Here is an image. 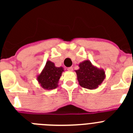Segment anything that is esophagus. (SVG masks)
I'll use <instances>...</instances> for the list:
<instances>
[{
  "instance_id": "esophagus-1",
  "label": "esophagus",
  "mask_w": 133,
  "mask_h": 133,
  "mask_svg": "<svg viewBox=\"0 0 133 133\" xmlns=\"http://www.w3.org/2000/svg\"><path fill=\"white\" fill-rule=\"evenodd\" d=\"M67 70H69V71H72V70H73V68H72V66H70V67H69V68H68Z\"/></svg>"
}]
</instances>
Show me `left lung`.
<instances>
[{
	"label": "left lung",
	"instance_id": "left-lung-1",
	"mask_svg": "<svg viewBox=\"0 0 133 133\" xmlns=\"http://www.w3.org/2000/svg\"><path fill=\"white\" fill-rule=\"evenodd\" d=\"M79 69L75 70L78 84L85 89H96L103 83L106 77L104 69L93 65L89 60H85L78 64Z\"/></svg>",
	"mask_w": 133,
	"mask_h": 133
}]
</instances>
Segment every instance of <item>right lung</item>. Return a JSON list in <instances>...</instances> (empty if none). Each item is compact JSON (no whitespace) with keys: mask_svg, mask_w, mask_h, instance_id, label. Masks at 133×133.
I'll list each match as a JSON object with an SVG mask.
<instances>
[{"mask_svg":"<svg viewBox=\"0 0 133 133\" xmlns=\"http://www.w3.org/2000/svg\"><path fill=\"white\" fill-rule=\"evenodd\" d=\"M64 68L56 67L55 63L47 61L44 69L36 76V79L41 87L45 90H52L58 87V83Z\"/></svg>","mask_w":133,"mask_h":133,"instance_id":"right-lung-1","label":"right lung"}]
</instances>
